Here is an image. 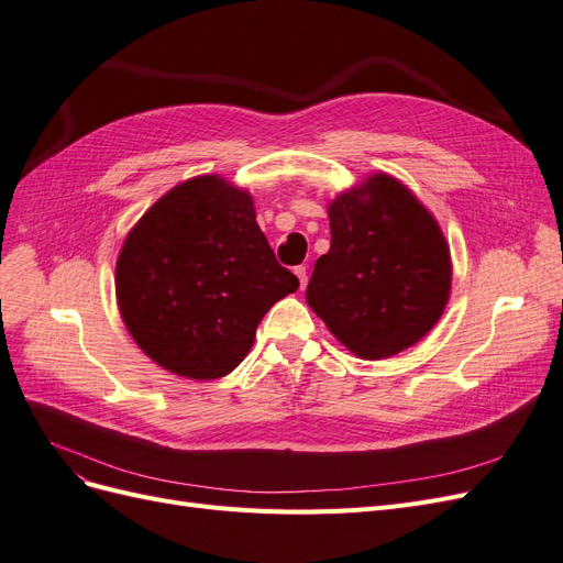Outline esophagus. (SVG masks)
<instances>
[{
	"label": "esophagus",
	"instance_id": "esophagus-1",
	"mask_svg": "<svg viewBox=\"0 0 563 563\" xmlns=\"http://www.w3.org/2000/svg\"><path fill=\"white\" fill-rule=\"evenodd\" d=\"M294 272H296V277H298V282H300V288L308 286V269H305L302 265H298Z\"/></svg>",
	"mask_w": 563,
	"mask_h": 563
}]
</instances>
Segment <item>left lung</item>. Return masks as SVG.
Listing matches in <instances>:
<instances>
[{
	"label": "left lung",
	"mask_w": 563,
	"mask_h": 563,
	"mask_svg": "<svg viewBox=\"0 0 563 563\" xmlns=\"http://www.w3.org/2000/svg\"><path fill=\"white\" fill-rule=\"evenodd\" d=\"M331 249L314 263L308 305L360 360H387L428 335L451 296V251L437 218L389 174L329 203Z\"/></svg>",
	"instance_id": "1"
}]
</instances>
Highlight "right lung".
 Masks as SVG:
<instances>
[{
  "label": "right lung",
  "instance_id": "add662e5",
  "mask_svg": "<svg viewBox=\"0 0 563 563\" xmlns=\"http://www.w3.org/2000/svg\"><path fill=\"white\" fill-rule=\"evenodd\" d=\"M296 288L255 223L253 197L220 176L183 180L152 203L114 269L135 345L190 380L240 366L265 312Z\"/></svg>",
  "mask_w": 563,
  "mask_h": 563
}]
</instances>
